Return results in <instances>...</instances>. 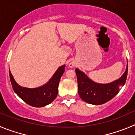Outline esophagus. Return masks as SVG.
<instances>
[{"instance_id": "1", "label": "esophagus", "mask_w": 135, "mask_h": 135, "mask_svg": "<svg viewBox=\"0 0 135 135\" xmlns=\"http://www.w3.org/2000/svg\"><path fill=\"white\" fill-rule=\"evenodd\" d=\"M75 66V64H74L73 62H71V63H70V65H69V66H70V67H73V66Z\"/></svg>"}]
</instances>
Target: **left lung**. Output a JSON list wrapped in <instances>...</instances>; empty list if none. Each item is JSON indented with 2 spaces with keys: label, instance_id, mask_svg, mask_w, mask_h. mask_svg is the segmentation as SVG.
<instances>
[{
  "label": "left lung",
  "instance_id": "obj_1",
  "mask_svg": "<svg viewBox=\"0 0 135 135\" xmlns=\"http://www.w3.org/2000/svg\"><path fill=\"white\" fill-rule=\"evenodd\" d=\"M78 83V93L83 100L93 105H101L118 94L120 87L124 85L128 74V65L124 73L119 79L108 84H99L91 81L78 69H75Z\"/></svg>",
  "mask_w": 135,
  "mask_h": 135
}]
</instances>
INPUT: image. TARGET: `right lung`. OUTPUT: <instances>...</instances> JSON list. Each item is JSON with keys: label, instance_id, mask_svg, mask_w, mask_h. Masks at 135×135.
Masks as SVG:
<instances>
[{"label": "right lung", "instance_id": "right-lung-1", "mask_svg": "<svg viewBox=\"0 0 135 135\" xmlns=\"http://www.w3.org/2000/svg\"><path fill=\"white\" fill-rule=\"evenodd\" d=\"M65 70V65L60 66L46 84L37 88L21 87L15 82L9 71L11 82L13 90L21 99L30 105L37 108L44 107L52 103L58 95L59 81Z\"/></svg>", "mask_w": 135, "mask_h": 135}]
</instances>
